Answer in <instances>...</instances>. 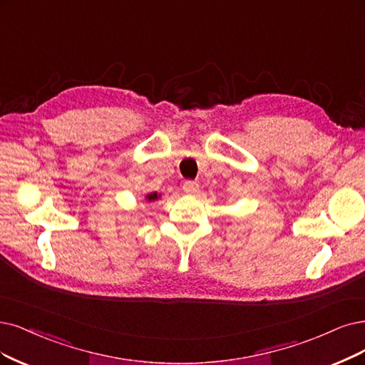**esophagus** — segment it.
I'll return each mask as SVG.
<instances>
[{
	"label": "esophagus",
	"instance_id": "esophagus-1",
	"mask_svg": "<svg viewBox=\"0 0 365 365\" xmlns=\"http://www.w3.org/2000/svg\"><path fill=\"white\" fill-rule=\"evenodd\" d=\"M182 187H183V191H185L186 194H195V192L198 191L200 185H198L197 182H194V180H186Z\"/></svg>",
	"mask_w": 365,
	"mask_h": 365
}]
</instances>
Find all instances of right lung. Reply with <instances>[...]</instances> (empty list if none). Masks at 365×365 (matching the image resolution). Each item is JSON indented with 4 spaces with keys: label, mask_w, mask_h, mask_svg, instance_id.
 I'll return each mask as SVG.
<instances>
[{
    "label": "right lung",
    "mask_w": 365,
    "mask_h": 365,
    "mask_svg": "<svg viewBox=\"0 0 365 365\" xmlns=\"http://www.w3.org/2000/svg\"><path fill=\"white\" fill-rule=\"evenodd\" d=\"M144 198L148 200V201H155V200L160 198V194H158V192H150V194H147Z\"/></svg>",
    "instance_id": "obj_1"
}]
</instances>
